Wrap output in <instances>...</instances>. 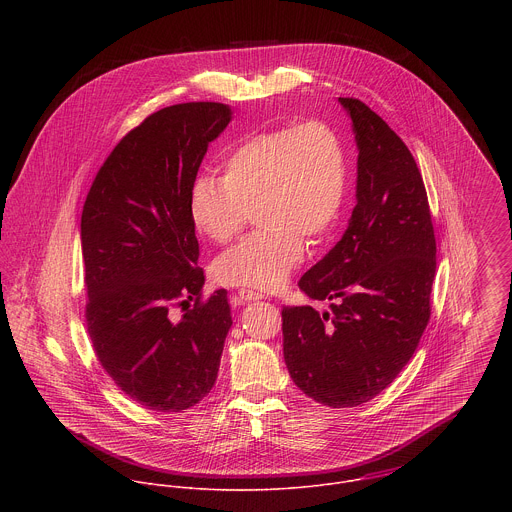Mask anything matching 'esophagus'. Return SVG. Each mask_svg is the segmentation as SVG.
Returning a JSON list of instances; mask_svg holds the SVG:
<instances>
[{"instance_id":"obj_1","label":"esophagus","mask_w":512,"mask_h":512,"mask_svg":"<svg viewBox=\"0 0 512 512\" xmlns=\"http://www.w3.org/2000/svg\"><path fill=\"white\" fill-rule=\"evenodd\" d=\"M236 297H238V303H246V301H258V299H262V293L240 288V290L236 292Z\"/></svg>"}]
</instances>
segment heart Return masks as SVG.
<instances>
[{
	"label": "heart",
	"mask_w": 512,
	"mask_h": 512,
	"mask_svg": "<svg viewBox=\"0 0 512 512\" xmlns=\"http://www.w3.org/2000/svg\"><path fill=\"white\" fill-rule=\"evenodd\" d=\"M224 177L197 175L189 211L213 242L236 238L256 209L254 232L215 262L226 286L274 290L299 266L303 238L319 242L339 219L345 199V153L339 136L309 120L244 138L222 163Z\"/></svg>",
	"instance_id": "heart-1"
}]
</instances>
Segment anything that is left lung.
<instances>
[{
  "label": "left lung",
  "mask_w": 512,
  "mask_h": 512,
  "mask_svg": "<svg viewBox=\"0 0 512 512\" xmlns=\"http://www.w3.org/2000/svg\"><path fill=\"white\" fill-rule=\"evenodd\" d=\"M359 149L357 205L335 248L301 280L311 305L282 309L284 359L319 404L353 408L412 359L430 321L436 236L426 187L406 144L365 102L339 98Z\"/></svg>",
  "instance_id": "left-lung-1"
}]
</instances>
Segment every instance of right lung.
<instances>
[{
	"label": "right lung",
	"instance_id": "add662e5",
	"mask_svg": "<svg viewBox=\"0 0 512 512\" xmlns=\"http://www.w3.org/2000/svg\"><path fill=\"white\" fill-rule=\"evenodd\" d=\"M232 110L167 106L134 128L100 167L80 219L86 327L120 390L155 412H181L215 386L232 325L226 290L201 301L189 189ZM195 298L179 322L170 307Z\"/></svg>",
	"mask_w": 512,
	"mask_h": 512
}]
</instances>
